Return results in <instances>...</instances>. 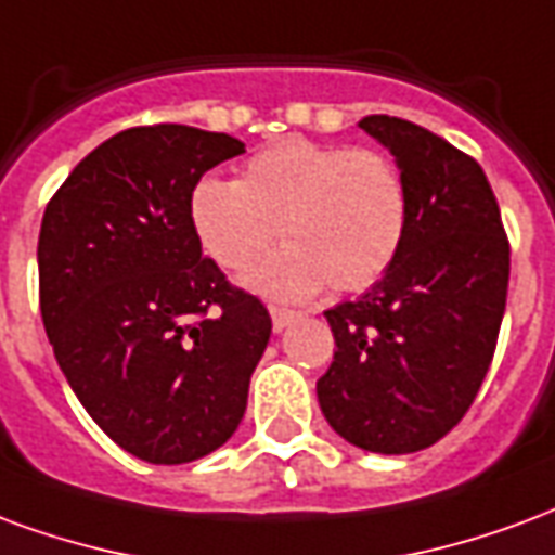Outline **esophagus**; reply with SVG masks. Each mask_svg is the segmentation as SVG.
<instances>
[{"label": "esophagus", "instance_id": "1", "mask_svg": "<svg viewBox=\"0 0 555 555\" xmlns=\"http://www.w3.org/2000/svg\"><path fill=\"white\" fill-rule=\"evenodd\" d=\"M269 313H272V327L281 334L283 327L293 325L295 319H298V313L295 310H283V307H269Z\"/></svg>", "mask_w": 555, "mask_h": 555}]
</instances>
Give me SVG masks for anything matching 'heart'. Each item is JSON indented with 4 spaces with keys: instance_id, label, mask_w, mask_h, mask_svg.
<instances>
[{
    "instance_id": "1",
    "label": "heart",
    "mask_w": 555,
    "mask_h": 555,
    "mask_svg": "<svg viewBox=\"0 0 555 555\" xmlns=\"http://www.w3.org/2000/svg\"><path fill=\"white\" fill-rule=\"evenodd\" d=\"M189 228L209 260L245 272L272 248H286L245 278L272 298H307L325 283L361 293L402 248L405 177L387 153L281 139L257 150L238 180L204 177L189 194Z\"/></svg>"
}]
</instances>
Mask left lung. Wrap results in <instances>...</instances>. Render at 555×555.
Here are the masks:
<instances>
[{"label": "left lung", "instance_id": "8db88e82", "mask_svg": "<svg viewBox=\"0 0 555 555\" xmlns=\"http://www.w3.org/2000/svg\"><path fill=\"white\" fill-rule=\"evenodd\" d=\"M358 127L405 177L408 228L382 281L325 313L337 351L317 396L339 438L408 455L438 443L482 387L505 313L508 238L479 162L402 117Z\"/></svg>", "mask_w": 555, "mask_h": 555}]
</instances>
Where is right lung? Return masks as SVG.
Listing matches in <instances>:
<instances>
[{
  "instance_id": "obj_1",
  "label": "right lung",
  "mask_w": 555,
  "mask_h": 555,
  "mask_svg": "<svg viewBox=\"0 0 555 555\" xmlns=\"http://www.w3.org/2000/svg\"><path fill=\"white\" fill-rule=\"evenodd\" d=\"M245 153L224 132H117L55 192L38 238L40 317L76 399L150 464L216 452L238 428L272 337L260 298L230 286L189 228V194Z\"/></svg>"
}]
</instances>
